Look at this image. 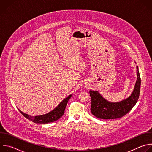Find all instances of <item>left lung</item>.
Returning <instances> with one entry per match:
<instances>
[{"mask_svg": "<svg viewBox=\"0 0 152 152\" xmlns=\"http://www.w3.org/2000/svg\"><path fill=\"white\" fill-rule=\"evenodd\" d=\"M137 80L131 96L116 103L105 100L97 91H90L91 99V112L95 117L104 120L120 118L131 111L137 103L140 93L141 78L137 66Z\"/></svg>", "mask_w": 152, "mask_h": 152, "instance_id": "obj_1", "label": "left lung"}]
</instances>
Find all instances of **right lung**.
<instances>
[{"label": "right lung", "instance_id": "obj_1", "mask_svg": "<svg viewBox=\"0 0 152 152\" xmlns=\"http://www.w3.org/2000/svg\"><path fill=\"white\" fill-rule=\"evenodd\" d=\"M71 97H72V94L69 96L64 100H62L60 103V104L53 111L42 115L35 116V117L30 116L26 114L23 113V112H21L20 110H18L21 113V114H22L25 117H26L28 120L34 123H39V124H46V123H52L56 121L63 115V114H64V111H65V109H66V105Z\"/></svg>", "mask_w": 152, "mask_h": 152}]
</instances>
